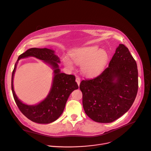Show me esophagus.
Returning a JSON list of instances; mask_svg holds the SVG:
<instances>
[{"mask_svg":"<svg viewBox=\"0 0 151 151\" xmlns=\"http://www.w3.org/2000/svg\"><path fill=\"white\" fill-rule=\"evenodd\" d=\"M76 81L77 83L78 84V85H79L80 83H81V78L77 77L76 78Z\"/></svg>","mask_w":151,"mask_h":151,"instance_id":"obj_1","label":"esophagus"}]
</instances>
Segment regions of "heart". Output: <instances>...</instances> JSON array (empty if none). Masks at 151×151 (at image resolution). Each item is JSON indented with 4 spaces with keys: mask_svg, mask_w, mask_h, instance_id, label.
<instances>
[{
    "mask_svg": "<svg viewBox=\"0 0 151 151\" xmlns=\"http://www.w3.org/2000/svg\"><path fill=\"white\" fill-rule=\"evenodd\" d=\"M70 57L76 64L81 65L84 74L95 76L99 74L107 66L110 56L107 50L100 49L98 46H88L74 50ZM63 61L67 68H73L72 61L68 58H64Z\"/></svg>",
    "mask_w": 151,
    "mask_h": 151,
    "instance_id": "obj_1",
    "label": "heart"
}]
</instances>
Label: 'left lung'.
Listing matches in <instances>:
<instances>
[{
  "instance_id": "left-lung-1",
  "label": "left lung",
  "mask_w": 151,
  "mask_h": 151,
  "mask_svg": "<svg viewBox=\"0 0 151 151\" xmlns=\"http://www.w3.org/2000/svg\"><path fill=\"white\" fill-rule=\"evenodd\" d=\"M138 88L137 63L122 44L116 49L109 67L97 77L80 84L85 113L101 123L111 122L126 113L135 99Z\"/></svg>"
}]
</instances>
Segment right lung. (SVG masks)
Listing matches in <instances>:
<instances>
[{
    "instance_id": "right-lung-1",
    "label": "right lung",
    "mask_w": 151,
    "mask_h": 151,
    "mask_svg": "<svg viewBox=\"0 0 151 151\" xmlns=\"http://www.w3.org/2000/svg\"><path fill=\"white\" fill-rule=\"evenodd\" d=\"M33 56L43 60L54 69L55 76L51 89L47 98L35 106H28L17 98L13 88V77L17 63L21 58ZM60 61L54 50L47 48H31L20 55L14 65L12 77V90L15 102L22 113L33 122L49 124L57 120L63 113L68 97L78 88L74 75L60 73L58 63Z\"/></svg>"
}]
</instances>
